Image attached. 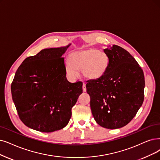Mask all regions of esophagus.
Returning a JSON list of instances; mask_svg holds the SVG:
<instances>
[{
    "mask_svg": "<svg viewBox=\"0 0 160 160\" xmlns=\"http://www.w3.org/2000/svg\"><path fill=\"white\" fill-rule=\"evenodd\" d=\"M82 91H83V92H86L87 91L86 84L85 83H83V85H82Z\"/></svg>",
    "mask_w": 160,
    "mask_h": 160,
    "instance_id": "obj_1",
    "label": "esophagus"
}]
</instances>
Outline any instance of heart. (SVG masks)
<instances>
[{"mask_svg":"<svg viewBox=\"0 0 160 160\" xmlns=\"http://www.w3.org/2000/svg\"><path fill=\"white\" fill-rule=\"evenodd\" d=\"M108 64L109 58L105 52L90 48L72 52L66 68L67 73L74 78L81 71L85 78L96 80L105 73Z\"/></svg>","mask_w":160,"mask_h":160,"instance_id":"1","label":"heart"}]
</instances>
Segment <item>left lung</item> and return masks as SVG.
<instances>
[{
  "mask_svg": "<svg viewBox=\"0 0 160 160\" xmlns=\"http://www.w3.org/2000/svg\"><path fill=\"white\" fill-rule=\"evenodd\" d=\"M109 58L105 73L87 81L92 116L99 125L116 129L128 124L144 101V75L138 62L118 45L104 49Z\"/></svg>",
  "mask_w": 160,
  "mask_h": 160,
  "instance_id": "left-lung-1",
  "label": "left lung"
}]
</instances>
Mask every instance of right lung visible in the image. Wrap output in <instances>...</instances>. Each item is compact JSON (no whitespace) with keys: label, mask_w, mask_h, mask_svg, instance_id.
I'll return each mask as SVG.
<instances>
[{"label":"right lung","mask_w":160,"mask_h":160,"mask_svg":"<svg viewBox=\"0 0 160 160\" xmlns=\"http://www.w3.org/2000/svg\"><path fill=\"white\" fill-rule=\"evenodd\" d=\"M71 45L45 48L25 58L11 85L18 116L29 128L51 132L65 127L82 92V82H70L62 55Z\"/></svg>","instance_id":"1"}]
</instances>
